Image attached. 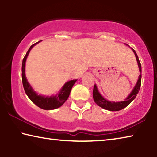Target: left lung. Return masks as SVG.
<instances>
[{"label": "left lung", "instance_id": "obj_1", "mask_svg": "<svg viewBox=\"0 0 157 157\" xmlns=\"http://www.w3.org/2000/svg\"><path fill=\"white\" fill-rule=\"evenodd\" d=\"M132 50L134 52L135 56H136L138 65H139V71L140 72L139 78L138 79V82L136 84V86H135L134 89H133V91H132L131 94H129V96L127 98V99L123 101V102H109V101L105 99V98L100 95V93L98 92L97 86H95V85H94V90H93V97H94V102L96 103L98 106H100V107L105 109H107L109 111H112L121 110L124 107H126L127 106H128L130 103L132 102L133 100L136 97L138 93H139L140 90V84H141V64H140V61L139 59V57H138L136 52H135V50L134 49Z\"/></svg>", "mask_w": 157, "mask_h": 157}]
</instances>
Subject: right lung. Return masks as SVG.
<instances>
[{"label": "right lung", "instance_id": "1", "mask_svg": "<svg viewBox=\"0 0 157 157\" xmlns=\"http://www.w3.org/2000/svg\"><path fill=\"white\" fill-rule=\"evenodd\" d=\"M39 41L36 42V43L32 45L30 48L28 50L27 53L25 55L24 58L23 59L22 63V82H23V86L24 88L25 94H27L28 98H30V100L34 103L37 107H40L43 109L45 110H52L55 109L59 108L61 107L63 103H64L66 100L68 99V98L70 95V93L72 89L74 84L75 83L77 79L75 80H71L68 81V82L64 84V86L62 87V90L60 92L55 96L50 97H45L42 96V95H38L36 92L33 91V89H32V87L30 84H29L28 82L27 81V79L25 78V61L27 59V57L30 52V50L32 49L34 45L38 44Z\"/></svg>", "mask_w": 157, "mask_h": 157}]
</instances>
